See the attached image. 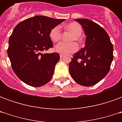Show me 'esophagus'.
Returning a JSON list of instances; mask_svg holds the SVG:
<instances>
[{
  "label": "esophagus",
  "mask_w": 122,
  "mask_h": 122,
  "mask_svg": "<svg viewBox=\"0 0 122 122\" xmlns=\"http://www.w3.org/2000/svg\"><path fill=\"white\" fill-rule=\"evenodd\" d=\"M60 56V58H63V55H62V54H60V56Z\"/></svg>",
  "instance_id": "1"
}]
</instances>
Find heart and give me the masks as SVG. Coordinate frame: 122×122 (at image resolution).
Returning <instances> with one entry per match:
<instances>
[{
	"label": "heart",
	"instance_id": "b5f03b06",
	"mask_svg": "<svg viewBox=\"0 0 122 122\" xmlns=\"http://www.w3.org/2000/svg\"><path fill=\"white\" fill-rule=\"evenodd\" d=\"M66 29L74 33L70 40L71 41L76 40L80 41V35H82V28L81 25L78 23H71L66 25ZM50 39L54 42H58L61 38V29L60 26H56L50 32ZM78 49L77 44L74 42H61L55 46V51L57 53L63 55H68L70 53L76 52Z\"/></svg>",
	"mask_w": 122,
	"mask_h": 122
}]
</instances>
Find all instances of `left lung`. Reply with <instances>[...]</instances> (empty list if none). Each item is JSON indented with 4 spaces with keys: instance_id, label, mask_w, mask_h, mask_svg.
I'll list each match as a JSON object with an SVG mask.
<instances>
[{
    "instance_id": "1",
    "label": "left lung",
    "mask_w": 122,
    "mask_h": 122,
    "mask_svg": "<svg viewBox=\"0 0 122 122\" xmlns=\"http://www.w3.org/2000/svg\"><path fill=\"white\" fill-rule=\"evenodd\" d=\"M82 25L86 44L74 53L69 63V72L74 81L84 86H92L104 78L113 59V46L107 32L87 19L75 20Z\"/></svg>"
}]
</instances>
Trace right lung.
Masks as SVG:
<instances>
[{"mask_svg": "<svg viewBox=\"0 0 122 122\" xmlns=\"http://www.w3.org/2000/svg\"><path fill=\"white\" fill-rule=\"evenodd\" d=\"M65 20L36 15L18 23L8 42V56L19 78L32 87L47 84L60 59L57 53H42L53 47L51 30Z\"/></svg>", "mask_w": 122, "mask_h": 122, "instance_id": "1", "label": "right lung"}]
</instances>
